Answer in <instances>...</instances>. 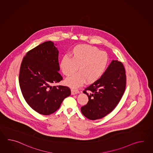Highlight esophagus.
<instances>
[{"label":"esophagus","instance_id":"34e87169","mask_svg":"<svg viewBox=\"0 0 153 153\" xmlns=\"http://www.w3.org/2000/svg\"><path fill=\"white\" fill-rule=\"evenodd\" d=\"M80 92L77 90H75V89H72L71 90V94L72 95H74V94H79Z\"/></svg>","mask_w":153,"mask_h":153}]
</instances>
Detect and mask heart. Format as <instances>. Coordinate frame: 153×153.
Wrapping results in <instances>:
<instances>
[{"mask_svg":"<svg viewBox=\"0 0 153 153\" xmlns=\"http://www.w3.org/2000/svg\"><path fill=\"white\" fill-rule=\"evenodd\" d=\"M72 59L63 57L60 62V68L65 76L66 85L72 88H78L84 84L93 83L103 75L107 67L109 57L107 53L101 51L96 46L82 44L75 46L71 53Z\"/></svg>","mask_w":153,"mask_h":153,"instance_id":"1","label":"heart"}]
</instances>
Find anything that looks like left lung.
<instances>
[{
    "label": "left lung",
    "instance_id": "obj_1",
    "mask_svg": "<svg viewBox=\"0 0 153 153\" xmlns=\"http://www.w3.org/2000/svg\"><path fill=\"white\" fill-rule=\"evenodd\" d=\"M126 81L123 64L118 60H113L101 78L83 91L88 96V101L81 108V113L92 120L110 113L124 94Z\"/></svg>",
    "mask_w": 153,
    "mask_h": 153
}]
</instances>
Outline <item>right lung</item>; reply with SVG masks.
<instances>
[{
    "instance_id": "obj_1",
    "label": "right lung",
    "mask_w": 153,
    "mask_h": 153,
    "mask_svg": "<svg viewBox=\"0 0 153 153\" xmlns=\"http://www.w3.org/2000/svg\"><path fill=\"white\" fill-rule=\"evenodd\" d=\"M51 41L43 42L27 53L20 67L19 84L26 102L39 114L55 112L71 92L67 86H52L62 80L59 73V50Z\"/></svg>"
}]
</instances>
